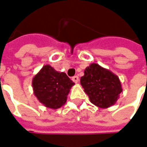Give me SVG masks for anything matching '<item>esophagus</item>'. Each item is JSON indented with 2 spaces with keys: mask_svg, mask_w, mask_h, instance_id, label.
<instances>
[{
  "mask_svg": "<svg viewBox=\"0 0 147 147\" xmlns=\"http://www.w3.org/2000/svg\"><path fill=\"white\" fill-rule=\"evenodd\" d=\"M79 77L77 76L72 77V81H73L74 82H76V83H77V82H79Z\"/></svg>",
  "mask_w": 147,
  "mask_h": 147,
  "instance_id": "obj_1",
  "label": "esophagus"
}]
</instances>
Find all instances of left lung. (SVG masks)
Segmentation results:
<instances>
[{
    "mask_svg": "<svg viewBox=\"0 0 147 147\" xmlns=\"http://www.w3.org/2000/svg\"><path fill=\"white\" fill-rule=\"evenodd\" d=\"M80 83L90 102L100 108L115 105L122 92L118 76L96 63L86 68Z\"/></svg>",
    "mask_w": 147,
    "mask_h": 147,
    "instance_id": "8db88e82",
    "label": "left lung"
}]
</instances>
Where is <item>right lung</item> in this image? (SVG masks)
I'll use <instances>...</instances> for the list:
<instances>
[{
  "mask_svg": "<svg viewBox=\"0 0 147 147\" xmlns=\"http://www.w3.org/2000/svg\"><path fill=\"white\" fill-rule=\"evenodd\" d=\"M74 83L65 72H59L46 65L32 79L33 93L46 107L58 109L66 103Z\"/></svg>",
  "mask_w": 147,
  "mask_h": 147,
  "instance_id": "add662e5",
  "label": "right lung"
}]
</instances>
